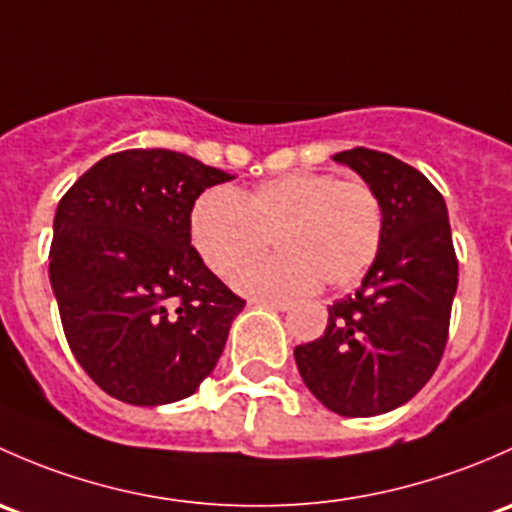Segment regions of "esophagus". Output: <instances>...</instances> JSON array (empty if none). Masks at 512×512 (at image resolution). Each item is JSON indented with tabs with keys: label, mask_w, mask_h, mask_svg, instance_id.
Returning a JSON list of instances; mask_svg holds the SVG:
<instances>
[{
	"label": "esophagus",
	"mask_w": 512,
	"mask_h": 512,
	"mask_svg": "<svg viewBox=\"0 0 512 512\" xmlns=\"http://www.w3.org/2000/svg\"><path fill=\"white\" fill-rule=\"evenodd\" d=\"M256 305H263V308H273V310H288L291 303L288 300H276V298H254Z\"/></svg>",
	"instance_id": "1"
}]
</instances>
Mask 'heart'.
<instances>
[{"label":"heart","instance_id":"obj_1","mask_svg":"<svg viewBox=\"0 0 512 512\" xmlns=\"http://www.w3.org/2000/svg\"><path fill=\"white\" fill-rule=\"evenodd\" d=\"M382 204L360 179L291 172L236 197L212 187L189 212V239L204 266L231 278L268 249L283 254L246 268L236 286L254 295H288L355 283L379 254Z\"/></svg>","mask_w":512,"mask_h":512}]
</instances>
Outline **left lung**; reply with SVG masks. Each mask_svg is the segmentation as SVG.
<instances>
[{
	"label": "left lung",
	"mask_w": 512,
	"mask_h": 512,
	"mask_svg": "<svg viewBox=\"0 0 512 512\" xmlns=\"http://www.w3.org/2000/svg\"><path fill=\"white\" fill-rule=\"evenodd\" d=\"M352 167L382 204L384 234L362 286L328 308V328L295 347L305 387L340 416L402 407L444 357L458 261L439 189L387 152L352 147Z\"/></svg>",
	"instance_id": "8db88e82"
}]
</instances>
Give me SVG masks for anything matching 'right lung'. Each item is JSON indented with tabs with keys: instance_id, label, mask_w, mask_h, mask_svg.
Segmentation results:
<instances>
[{
	"instance_id": "right-lung-1",
	"label": "right lung",
	"mask_w": 512,
	"mask_h": 512,
	"mask_svg": "<svg viewBox=\"0 0 512 512\" xmlns=\"http://www.w3.org/2000/svg\"><path fill=\"white\" fill-rule=\"evenodd\" d=\"M234 179L182 152L103 157L61 197L49 278L68 347L110 397L179 402L217 367L246 305L189 239L199 194Z\"/></svg>"
}]
</instances>
